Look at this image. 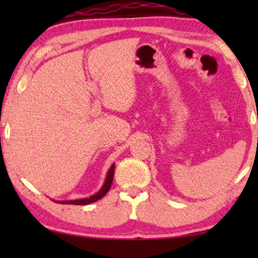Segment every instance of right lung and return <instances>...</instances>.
<instances>
[{
	"mask_svg": "<svg viewBox=\"0 0 258 258\" xmlns=\"http://www.w3.org/2000/svg\"><path fill=\"white\" fill-rule=\"evenodd\" d=\"M114 170H115V164H112L110 169H109L107 177H105L104 184L102 188L100 189V191L95 194V195L87 197V199H81V200H72V201H56V203H62V204H75V206H86V204H90L94 203L98 201L100 199H102L105 194L109 191L110 189L111 183H112V178H114Z\"/></svg>",
	"mask_w": 258,
	"mask_h": 258,
	"instance_id": "1",
	"label": "right lung"
}]
</instances>
